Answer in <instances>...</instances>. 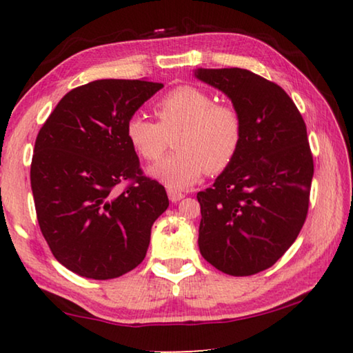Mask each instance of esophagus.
<instances>
[{"instance_id": "34e87169", "label": "esophagus", "mask_w": 353, "mask_h": 353, "mask_svg": "<svg viewBox=\"0 0 353 353\" xmlns=\"http://www.w3.org/2000/svg\"><path fill=\"white\" fill-rule=\"evenodd\" d=\"M166 191H168V198H170L171 202H177V201H181V199L185 198V194L182 193V191H177L176 188L170 187Z\"/></svg>"}]
</instances>
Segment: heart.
<instances>
[{
    "instance_id": "heart-1",
    "label": "heart",
    "mask_w": 353,
    "mask_h": 353,
    "mask_svg": "<svg viewBox=\"0 0 353 353\" xmlns=\"http://www.w3.org/2000/svg\"><path fill=\"white\" fill-rule=\"evenodd\" d=\"M157 123L132 117L128 123L130 145L148 162H157L174 139V152L151 174L171 188H188L205 170L212 174L234 162L243 140V118L234 104L214 103L204 88L179 85L154 104Z\"/></svg>"
}]
</instances>
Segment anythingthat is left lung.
Instances as JSON below:
<instances>
[{
  "instance_id": "8db88e82",
  "label": "left lung",
  "mask_w": 353,
  "mask_h": 353,
  "mask_svg": "<svg viewBox=\"0 0 353 353\" xmlns=\"http://www.w3.org/2000/svg\"><path fill=\"white\" fill-rule=\"evenodd\" d=\"M196 77L243 118L234 162L198 193L201 254L229 276H254L290 249L307 219L314 165L305 121L282 87L252 71L204 68Z\"/></svg>"
}]
</instances>
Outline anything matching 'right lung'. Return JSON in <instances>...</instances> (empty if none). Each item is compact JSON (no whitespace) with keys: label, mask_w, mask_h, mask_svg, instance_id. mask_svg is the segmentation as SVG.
<instances>
[{"label":"right lung","mask_w":353,"mask_h":353,"mask_svg":"<svg viewBox=\"0 0 353 353\" xmlns=\"http://www.w3.org/2000/svg\"><path fill=\"white\" fill-rule=\"evenodd\" d=\"M163 83L99 79L59 101L35 140L31 188L52 255L82 277L109 280L143 261L154 221L170 205L143 174L128 123Z\"/></svg>","instance_id":"right-lung-1"}]
</instances>
